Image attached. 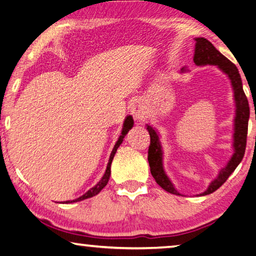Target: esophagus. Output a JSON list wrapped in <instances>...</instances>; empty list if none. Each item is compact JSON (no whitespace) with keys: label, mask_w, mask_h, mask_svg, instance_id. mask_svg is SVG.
<instances>
[{"label":"esophagus","mask_w":256,"mask_h":256,"mask_svg":"<svg viewBox=\"0 0 256 256\" xmlns=\"http://www.w3.org/2000/svg\"><path fill=\"white\" fill-rule=\"evenodd\" d=\"M131 112L133 115V118L136 120H142L146 118V108L140 100H136L131 104Z\"/></svg>","instance_id":"1"}]
</instances>
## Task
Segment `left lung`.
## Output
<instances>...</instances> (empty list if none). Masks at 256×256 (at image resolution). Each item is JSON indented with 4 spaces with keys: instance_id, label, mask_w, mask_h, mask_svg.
<instances>
[{
    "instance_id": "obj_1",
    "label": "left lung",
    "mask_w": 256,
    "mask_h": 256,
    "mask_svg": "<svg viewBox=\"0 0 256 256\" xmlns=\"http://www.w3.org/2000/svg\"><path fill=\"white\" fill-rule=\"evenodd\" d=\"M196 53H194V63L196 66H206L212 64L216 66L220 70H222L229 76L232 81V86L234 89V96L236 102V118H235V133H234V148L235 154H232L230 162L224 170H220L219 176L212 182L206 192L201 193L200 196H208V194L214 193L218 190L232 172L236 170V167L242 162L244 157L246 149V140H248V118H250V106L248 97L242 90L240 74L238 72L235 64L230 62L226 56H224L216 47L211 44L206 38H196ZM182 71H184V68ZM150 134V146L148 150V162L150 166V172L157 184L162 188L168 193L180 196L177 192L174 186L170 183V178L164 174L162 168V146L159 144L158 134L154 130L148 126L146 128Z\"/></svg>"
}]
</instances>
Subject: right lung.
I'll return each instance as SVG.
<instances>
[{
  "label": "right lung",
  "instance_id": "obj_1",
  "mask_svg": "<svg viewBox=\"0 0 256 256\" xmlns=\"http://www.w3.org/2000/svg\"><path fill=\"white\" fill-rule=\"evenodd\" d=\"M133 118H132V116H128L126 118H125V120H124V124H123V131H122V134H120V136L118 138V141L116 142V144H115V146H114V149H112V154H110V162H108V164H107V168H106V172H105V174H104V176H102V178L99 180V183L97 184V185H94L92 188H90L88 192L86 193H84V196H80V198H78L76 200H73V201H66V203H72V202H78V201H81V200H84V198H92V196H97V194L100 192V190L105 188V186L107 185V183H108V180H110V164H112V158H114V156H115V154H116V150H118V148L120 146V144H122L123 142V138H124V136H126V133L130 131V130L132 128V126H133Z\"/></svg>",
  "mask_w": 256,
  "mask_h": 256
}]
</instances>
